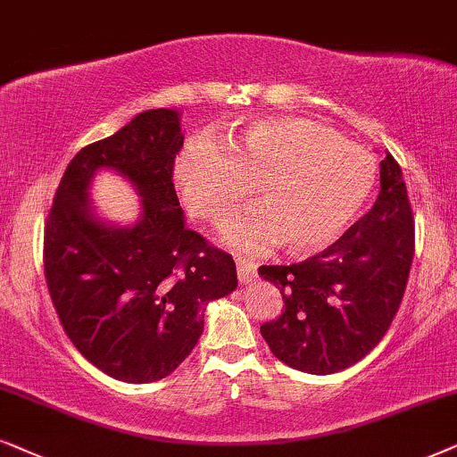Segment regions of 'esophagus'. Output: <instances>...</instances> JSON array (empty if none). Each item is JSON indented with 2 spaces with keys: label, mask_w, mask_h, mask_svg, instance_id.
Masks as SVG:
<instances>
[{
  "label": "esophagus",
  "mask_w": 457,
  "mask_h": 457,
  "mask_svg": "<svg viewBox=\"0 0 457 457\" xmlns=\"http://www.w3.org/2000/svg\"><path fill=\"white\" fill-rule=\"evenodd\" d=\"M236 265H238V279L242 284L253 282L257 278V263L246 257H238L236 259Z\"/></svg>",
  "instance_id": "1"
}]
</instances>
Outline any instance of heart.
<instances>
[{"label":"heart","mask_w":457,"mask_h":457,"mask_svg":"<svg viewBox=\"0 0 457 457\" xmlns=\"http://www.w3.org/2000/svg\"><path fill=\"white\" fill-rule=\"evenodd\" d=\"M181 198L212 225L232 217L257 184L261 209L229 238L242 248L278 245L290 254L324 251L349 228L376 184V161L330 127L301 117L259 119L217 150L194 144L175 165Z\"/></svg>","instance_id":"heart-1"}]
</instances>
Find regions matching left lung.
Returning a JSON list of instances; mask_svg holds the SVG:
<instances>
[{
	"mask_svg": "<svg viewBox=\"0 0 457 457\" xmlns=\"http://www.w3.org/2000/svg\"><path fill=\"white\" fill-rule=\"evenodd\" d=\"M411 259L410 198L401 167L386 154L374 206L332 246L301 263L259 267L284 299L279 318L261 326L273 355L318 376L363 360L397 313Z\"/></svg>",
	"mask_w": 457,
	"mask_h": 457,
	"instance_id": "1",
	"label": "left lung"
}]
</instances>
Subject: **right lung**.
Returning a JSON list of instances; mask_svg holds the SVG:
<instances>
[{"instance_id":"1","label":"right lung","mask_w":457,"mask_h":457,"mask_svg":"<svg viewBox=\"0 0 457 457\" xmlns=\"http://www.w3.org/2000/svg\"><path fill=\"white\" fill-rule=\"evenodd\" d=\"M181 145L178 111L139 112L77 152L46 221L44 267L60 324L85 360L131 385L171 374L203 334L204 307L238 286L232 254L186 228L173 186ZM100 168L143 198L133 226L93 211L88 186Z\"/></svg>"}]
</instances>
